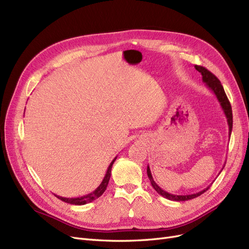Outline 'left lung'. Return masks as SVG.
<instances>
[{"mask_svg": "<svg viewBox=\"0 0 249 249\" xmlns=\"http://www.w3.org/2000/svg\"><path fill=\"white\" fill-rule=\"evenodd\" d=\"M195 68H196V71H198L201 73L202 82L213 93V95L216 98V100L218 101V103H220L222 110H223V112H224V114L227 118V123H228V126H229V138H230L231 133H232V126H233L232 108H231L230 102H229V100H228L227 95L224 91V88H223L221 82L218 81V78L214 74H213L211 71H208L206 68H204L202 66H198V65H195ZM223 168H224V166H223ZM223 168H222V171H223ZM220 173H218V175H220ZM147 175H148L149 180H150V183H151L152 187L155 189V191L158 194H160L162 197L166 198V199L173 200V201H187V200L193 199V198H196L198 196H200L201 194H203L205 191L208 190V188L211 187V185L207 186L206 188L203 189V190H201L199 192L193 193V194H181V195L180 194H173V193L164 191L161 187H159L155 183V181L153 180V177H152V174H151L150 167H149V165H147Z\"/></svg>", "mask_w": 249, "mask_h": 249, "instance_id": "obj_1", "label": "left lung"}]
</instances>
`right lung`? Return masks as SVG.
<instances>
[{
  "label": "right lung",
  "instance_id": "1",
  "mask_svg": "<svg viewBox=\"0 0 249 249\" xmlns=\"http://www.w3.org/2000/svg\"><path fill=\"white\" fill-rule=\"evenodd\" d=\"M116 158H117V156H115L113 158V160L110 162V164H109L101 184L99 185L93 192L89 193L87 195H84V196H81V197H71V198L68 197L67 198V197H62V196H59V195L55 194L56 197H58L59 199H61L62 201H64L66 203H71V204H74V205H84V204H87V203H90V202L94 201L95 199H97V198L100 197L105 192L107 185L109 183V180H110L111 168H112V165H113L114 161L116 160Z\"/></svg>",
  "mask_w": 249,
  "mask_h": 249
}]
</instances>
